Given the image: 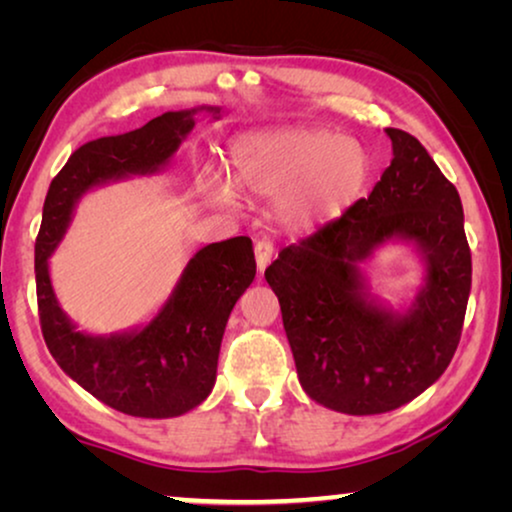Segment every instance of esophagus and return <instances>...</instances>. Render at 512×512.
Masks as SVG:
<instances>
[{
  "label": "esophagus",
  "instance_id": "obj_1",
  "mask_svg": "<svg viewBox=\"0 0 512 512\" xmlns=\"http://www.w3.org/2000/svg\"><path fill=\"white\" fill-rule=\"evenodd\" d=\"M254 254H256L258 272H263V270L270 265V261H272V254H275V247H272V242H268V240H258L256 247H254Z\"/></svg>",
  "mask_w": 512,
  "mask_h": 512
}]
</instances>
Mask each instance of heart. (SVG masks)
<instances>
[{
  "mask_svg": "<svg viewBox=\"0 0 512 512\" xmlns=\"http://www.w3.org/2000/svg\"><path fill=\"white\" fill-rule=\"evenodd\" d=\"M370 160L352 137L328 130L244 132L228 146V179L205 172L200 193L214 207H240V193L275 200L272 212L286 230L312 233L359 200Z\"/></svg>",
  "mask_w": 512,
  "mask_h": 512,
  "instance_id": "obj_1",
  "label": "heart"
}]
</instances>
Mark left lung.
Here are the masks:
<instances>
[{
	"label": "left lung",
	"instance_id": "obj_1",
	"mask_svg": "<svg viewBox=\"0 0 512 512\" xmlns=\"http://www.w3.org/2000/svg\"><path fill=\"white\" fill-rule=\"evenodd\" d=\"M391 165L368 198L279 251L265 270L282 307L300 387L324 408L380 415L431 387L457 352L471 249L457 188L408 132L387 128ZM405 243L425 265L405 308L377 299L360 265Z\"/></svg>",
	"mask_w": 512,
	"mask_h": 512
}]
</instances>
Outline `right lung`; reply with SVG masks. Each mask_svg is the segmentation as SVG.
Masks as SVG:
<instances>
[{
	"mask_svg": "<svg viewBox=\"0 0 512 512\" xmlns=\"http://www.w3.org/2000/svg\"><path fill=\"white\" fill-rule=\"evenodd\" d=\"M198 111L221 116V107L165 111L142 128L76 149L51 181L34 244L39 319L48 352L97 401L132 417H179L212 394L228 317L256 277L251 240L230 237L195 251L170 298L146 324L109 335L79 331L67 317L55 298L48 258L65 237L83 195L114 181L163 172L191 135Z\"/></svg>",
	"mask_w": 512,
	"mask_h": 512,
	"instance_id": "right-lung-1",
	"label": "right lung"
}]
</instances>
